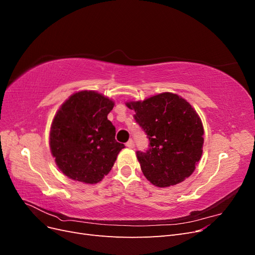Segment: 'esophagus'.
<instances>
[{
    "label": "esophagus",
    "instance_id": "34e87169",
    "mask_svg": "<svg viewBox=\"0 0 255 255\" xmlns=\"http://www.w3.org/2000/svg\"><path fill=\"white\" fill-rule=\"evenodd\" d=\"M126 145L128 146V148H130V149H133L134 146H135V142H134V140L133 139H129L127 143H126Z\"/></svg>",
    "mask_w": 255,
    "mask_h": 255
}]
</instances>
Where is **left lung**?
<instances>
[{"label": "left lung", "mask_w": 255, "mask_h": 255, "mask_svg": "<svg viewBox=\"0 0 255 255\" xmlns=\"http://www.w3.org/2000/svg\"><path fill=\"white\" fill-rule=\"evenodd\" d=\"M127 106L135 111V121L149 138V149L136 152L146 179L157 187H168L190 176L204 142L202 122L191 105L164 92Z\"/></svg>", "instance_id": "8db88e82"}]
</instances>
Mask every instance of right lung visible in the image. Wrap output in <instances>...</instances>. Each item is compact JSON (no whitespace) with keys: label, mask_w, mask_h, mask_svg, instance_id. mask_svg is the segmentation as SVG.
I'll use <instances>...</instances> for the list:
<instances>
[{"label":"right lung","mask_w":255,"mask_h":255,"mask_svg":"<svg viewBox=\"0 0 255 255\" xmlns=\"http://www.w3.org/2000/svg\"><path fill=\"white\" fill-rule=\"evenodd\" d=\"M114 107L96 91H80L61 105L54 117L50 146L65 175L96 184L109 173L125 144L115 139L116 128L107 119Z\"/></svg>","instance_id":"right-lung-1"}]
</instances>
